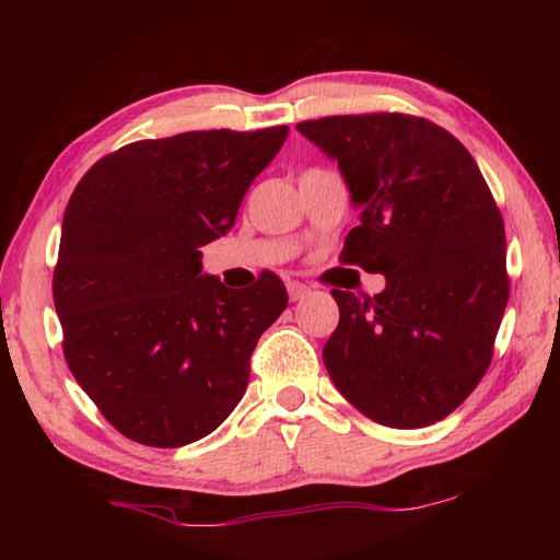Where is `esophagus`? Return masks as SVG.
<instances>
[{
	"label": "esophagus",
	"instance_id": "obj_1",
	"mask_svg": "<svg viewBox=\"0 0 560 560\" xmlns=\"http://www.w3.org/2000/svg\"><path fill=\"white\" fill-rule=\"evenodd\" d=\"M289 299L291 301H301L303 296H306V293L311 291L308 287H306V283H301V281H289Z\"/></svg>",
	"mask_w": 560,
	"mask_h": 560
}]
</instances>
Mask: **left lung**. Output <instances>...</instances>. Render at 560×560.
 Wrapping results in <instances>:
<instances>
[{"mask_svg": "<svg viewBox=\"0 0 560 560\" xmlns=\"http://www.w3.org/2000/svg\"><path fill=\"white\" fill-rule=\"evenodd\" d=\"M296 128L336 160L360 212L340 257L385 277L375 296L330 291L340 311L324 346L330 381L385 428L440 422L485 377L509 301L491 189L432 120L363 113Z\"/></svg>", "mask_w": 560, "mask_h": 560, "instance_id": "obj_1", "label": "left lung"}]
</instances>
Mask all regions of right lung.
Returning a JSON list of instances; mask_svg holds the SVG:
<instances>
[{
	"label": "right lung",
	"instance_id": "right-lung-1",
	"mask_svg": "<svg viewBox=\"0 0 560 560\" xmlns=\"http://www.w3.org/2000/svg\"><path fill=\"white\" fill-rule=\"evenodd\" d=\"M289 136L192 130L101 158L63 214L54 306L75 383L128 440L183 447L230 417L259 336L287 308L279 277L226 289L200 246L232 230Z\"/></svg>",
	"mask_w": 560,
	"mask_h": 560
}]
</instances>
